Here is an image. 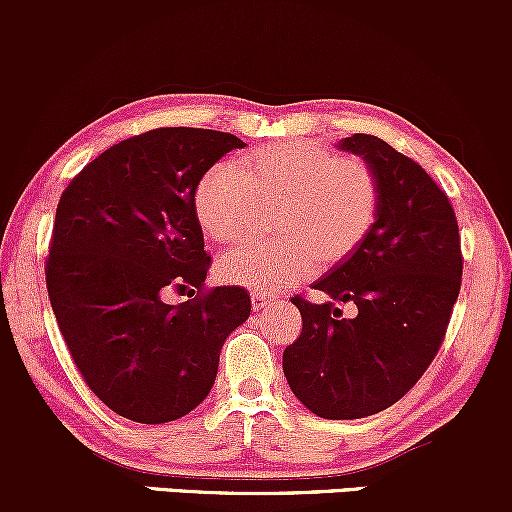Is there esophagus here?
<instances>
[{"label":"esophagus","mask_w":512,"mask_h":512,"mask_svg":"<svg viewBox=\"0 0 512 512\" xmlns=\"http://www.w3.org/2000/svg\"><path fill=\"white\" fill-rule=\"evenodd\" d=\"M250 301H252V310H262L274 301V296H267V293H260V291H252Z\"/></svg>","instance_id":"esophagus-1"}]
</instances>
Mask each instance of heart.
<instances>
[{
  "instance_id": "1",
  "label": "heart",
  "mask_w": 512,
  "mask_h": 512,
  "mask_svg": "<svg viewBox=\"0 0 512 512\" xmlns=\"http://www.w3.org/2000/svg\"><path fill=\"white\" fill-rule=\"evenodd\" d=\"M279 202L269 228L279 238L231 250L216 264L221 281L250 291H279L315 267L349 257L378 219L380 185L363 158L286 139L233 163H216L192 190V211L211 243H236L252 211Z\"/></svg>"
}]
</instances>
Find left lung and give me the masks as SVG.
<instances>
[{
	"label": "left lung",
	"mask_w": 512,
	"mask_h": 512,
	"mask_svg": "<svg viewBox=\"0 0 512 512\" xmlns=\"http://www.w3.org/2000/svg\"><path fill=\"white\" fill-rule=\"evenodd\" d=\"M380 185V209L358 248L313 289L357 303L293 296L303 330L284 351L291 392L322 419H363L399 402L443 344L462 284L460 228L448 195L409 156L370 134L339 142Z\"/></svg>",
	"instance_id": "left-lung-1"
}]
</instances>
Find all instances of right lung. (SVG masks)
Here are the masks:
<instances>
[{
	"mask_svg": "<svg viewBox=\"0 0 512 512\" xmlns=\"http://www.w3.org/2000/svg\"><path fill=\"white\" fill-rule=\"evenodd\" d=\"M243 146L216 129H149L93 158L57 204L52 313L93 395L129 421L190 414L214 385L226 337L248 320L243 286L204 289L211 257L192 211L197 180ZM168 290L191 298L170 306Z\"/></svg>",
	"mask_w": 512,
	"mask_h": 512,
	"instance_id": "right-lung-1",
	"label": "right lung"
}]
</instances>
